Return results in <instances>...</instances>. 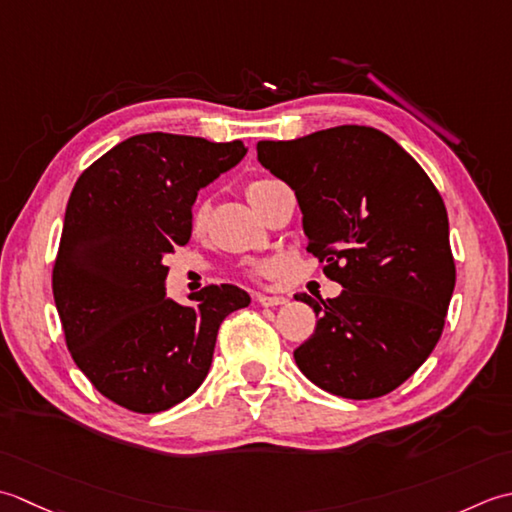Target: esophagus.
Here are the masks:
<instances>
[{
  "mask_svg": "<svg viewBox=\"0 0 512 512\" xmlns=\"http://www.w3.org/2000/svg\"><path fill=\"white\" fill-rule=\"evenodd\" d=\"M256 302L263 307H278V305H285L287 298L283 296H269V294H256Z\"/></svg>",
  "mask_w": 512,
  "mask_h": 512,
  "instance_id": "esophagus-1",
  "label": "esophagus"
}]
</instances>
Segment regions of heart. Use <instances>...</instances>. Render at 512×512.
Returning <instances> with one entry per match:
<instances>
[{
  "label": "heart",
  "instance_id": "1",
  "mask_svg": "<svg viewBox=\"0 0 512 512\" xmlns=\"http://www.w3.org/2000/svg\"><path fill=\"white\" fill-rule=\"evenodd\" d=\"M276 181H269V179H258V181H252L247 185V198L249 203H252L254 207L258 205L260 196H263L271 185H274ZM207 216H210V205H207L205 201H198L194 207H192V214H190V227L194 234H201L205 225H207ZM274 269V263H269V260H252V263L245 265V274L247 276H265L269 274V271Z\"/></svg>",
  "mask_w": 512,
  "mask_h": 512
}]
</instances>
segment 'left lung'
I'll use <instances>...</instances> for the list:
<instances>
[{"mask_svg": "<svg viewBox=\"0 0 512 512\" xmlns=\"http://www.w3.org/2000/svg\"><path fill=\"white\" fill-rule=\"evenodd\" d=\"M256 150L296 192L307 252L342 285L329 300L296 294L318 316L294 351L298 369L340 398H382L422 367L444 329L455 260L440 192L369 125L258 141Z\"/></svg>", "mask_w": 512, "mask_h": 512, "instance_id": "left-lung-1", "label": "left lung"}]
</instances>
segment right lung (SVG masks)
Masks as SVG:
<instances>
[{"label": "right lung", "instance_id": "add662e5", "mask_svg": "<svg viewBox=\"0 0 512 512\" xmlns=\"http://www.w3.org/2000/svg\"><path fill=\"white\" fill-rule=\"evenodd\" d=\"M245 152L243 141L137 134L72 187L52 296L72 360L123 409L159 413L190 398L210 371L221 322L249 305L236 285H207L190 307L165 296V256L190 241L198 190Z\"/></svg>", "mask_w": 512, "mask_h": 512}]
</instances>
